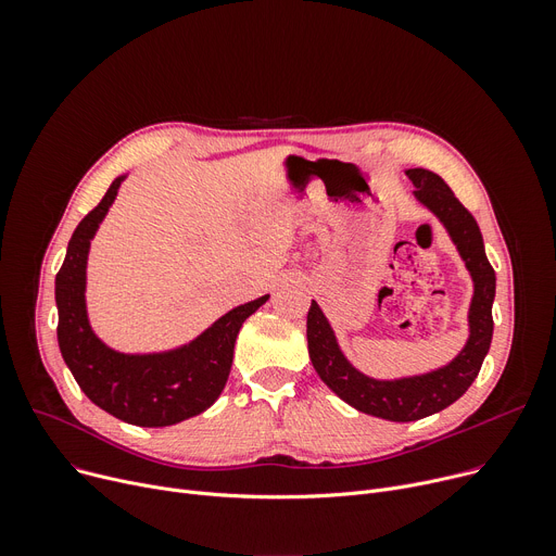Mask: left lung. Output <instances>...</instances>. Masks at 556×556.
Wrapping results in <instances>:
<instances>
[{"label":"left lung","instance_id":"8db88e82","mask_svg":"<svg viewBox=\"0 0 556 556\" xmlns=\"http://www.w3.org/2000/svg\"><path fill=\"white\" fill-rule=\"evenodd\" d=\"M405 175L415 187V200L442 223L464 261V268L471 275L473 295L466 313L469 336L464 346L446 365L434 369L396 378H374L344 356L331 323L315 300L306 317L308 356L317 376L344 403L388 421H417L455 403L476 381L493 336L491 306L495 298V273L486 258L476 218L464 210V204L437 173L407 168Z\"/></svg>","mask_w":556,"mask_h":556}]
</instances>
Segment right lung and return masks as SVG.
I'll list each match as a JSON object with an SVG mask.
<instances>
[{
  "mask_svg": "<svg viewBox=\"0 0 556 556\" xmlns=\"http://www.w3.org/2000/svg\"><path fill=\"white\" fill-rule=\"evenodd\" d=\"M126 178L124 173L112 180L103 200L72 233L63 268L55 275L58 346L85 396L101 410L132 426L162 428L214 405L227 383L243 323L270 295L233 306L193 340L164 352L126 354L105 344L87 315V256Z\"/></svg>",
  "mask_w": 556,
  "mask_h": 556,
  "instance_id": "right-lung-1",
  "label": "right lung"
}]
</instances>
